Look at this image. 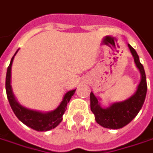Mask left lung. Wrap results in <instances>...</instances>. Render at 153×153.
<instances>
[{"label":"left lung","mask_w":153,"mask_h":153,"mask_svg":"<svg viewBox=\"0 0 153 153\" xmlns=\"http://www.w3.org/2000/svg\"><path fill=\"white\" fill-rule=\"evenodd\" d=\"M128 47L133 56L134 57L137 68L141 74V80L138 85L136 92L128 99L121 103H113L106 109L100 107L97 98L92 92L90 94L91 110L95 115V120L99 125L106 128L118 129L128 124L137 116L145 102L147 91L146 73L135 50L130 44H128Z\"/></svg>","instance_id":"8db88e82"}]
</instances>
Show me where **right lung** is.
Instances as JSON below:
<instances>
[{"label":"right lung","mask_w":153,"mask_h":153,"mask_svg":"<svg viewBox=\"0 0 153 153\" xmlns=\"http://www.w3.org/2000/svg\"><path fill=\"white\" fill-rule=\"evenodd\" d=\"M14 56L11 59V62L7 68V76H6V91L12 110L14 112L15 116L19 118V120H20L24 124L30 127L32 129L37 131H48L52 128H55L62 121V116L67 109V104L69 102L72 96L74 94L76 89L68 91L64 96L63 100L62 101V103L58 106L56 110L49 113H42V112L28 110L25 108L15 100L11 88V67Z\"/></svg>","instance_id":"1"}]
</instances>
